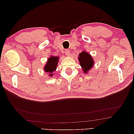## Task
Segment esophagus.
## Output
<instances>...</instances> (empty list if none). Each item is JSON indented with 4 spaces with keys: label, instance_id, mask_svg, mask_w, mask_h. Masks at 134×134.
Here are the masks:
<instances>
[{
    "label": "esophagus",
    "instance_id": "1",
    "mask_svg": "<svg viewBox=\"0 0 134 134\" xmlns=\"http://www.w3.org/2000/svg\"><path fill=\"white\" fill-rule=\"evenodd\" d=\"M65 55L66 56L70 55V51H69V49H66V50H65Z\"/></svg>",
    "mask_w": 134,
    "mask_h": 134
}]
</instances>
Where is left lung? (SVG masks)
I'll list each match as a JSON object with an SVG mask.
<instances>
[{"label":"left lung","instance_id":"8db88e82","mask_svg":"<svg viewBox=\"0 0 134 134\" xmlns=\"http://www.w3.org/2000/svg\"><path fill=\"white\" fill-rule=\"evenodd\" d=\"M78 59L82 70L85 73H88V71L92 68L94 65V61H93L92 57L85 51H83L80 53L79 55Z\"/></svg>","mask_w":134,"mask_h":134}]
</instances>
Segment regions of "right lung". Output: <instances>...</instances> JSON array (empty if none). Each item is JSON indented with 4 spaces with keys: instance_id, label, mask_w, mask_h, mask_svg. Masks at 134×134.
Here are the masks:
<instances>
[{
    "instance_id": "right-lung-1",
    "label": "right lung",
    "mask_w": 134,
    "mask_h": 134,
    "mask_svg": "<svg viewBox=\"0 0 134 134\" xmlns=\"http://www.w3.org/2000/svg\"><path fill=\"white\" fill-rule=\"evenodd\" d=\"M58 59H59V57L52 56L47 60V63L45 66L44 67V70L45 71V72L49 73V76H52L53 72L56 70Z\"/></svg>"
}]
</instances>
